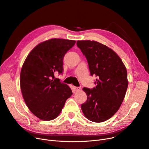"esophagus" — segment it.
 Instances as JSON below:
<instances>
[{
  "label": "esophagus",
  "mask_w": 149,
  "mask_h": 149,
  "mask_svg": "<svg viewBox=\"0 0 149 149\" xmlns=\"http://www.w3.org/2000/svg\"><path fill=\"white\" fill-rule=\"evenodd\" d=\"M73 89H74L75 91H79V90L80 89V88H79V87L73 86Z\"/></svg>",
  "instance_id": "esophagus-1"
}]
</instances>
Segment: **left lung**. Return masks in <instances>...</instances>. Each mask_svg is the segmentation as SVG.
<instances>
[{"mask_svg": "<svg viewBox=\"0 0 149 149\" xmlns=\"http://www.w3.org/2000/svg\"><path fill=\"white\" fill-rule=\"evenodd\" d=\"M77 46L86 57L91 75L97 79L95 88H83L87 101L81 110L89 120L105 121L120 107L128 87L126 68L112 49L96 41L78 40Z\"/></svg>", "mask_w": 149, "mask_h": 149, "instance_id": "1", "label": "left lung"}]
</instances>
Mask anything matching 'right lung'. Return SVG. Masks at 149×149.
<instances>
[{
    "label": "right lung",
    "instance_id": "obj_1",
    "mask_svg": "<svg viewBox=\"0 0 149 149\" xmlns=\"http://www.w3.org/2000/svg\"><path fill=\"white\" fill-rule=\"evenodd\" d=\"M75 41L52 38L38 44L28 55L21 69L22 95L37 118L51 121L59 115L66 101L72 95L69 86L55 78L63 72V59Z\"/></svg>",
    "mask_w": 149,
    "mask_h": 149
}]
</instances>
